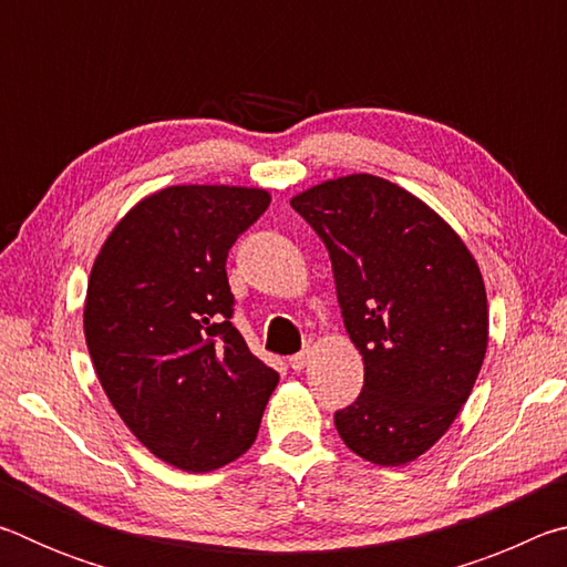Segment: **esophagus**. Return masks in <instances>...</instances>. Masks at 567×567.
<instances>
[{
    "mask_svg": "<svg viewBox=\"0 0 567 567\" xmlns=\"http://www.w3.org/2000/svg\"><path fill=\"white\" fill-rule=\"evenodd\" d=\"M310 358H312V348H305L302 352L292 354V358H290V368H292V370H305L307 362H310Z\"/></svg>",
    "mask_w": 567,
    "mask_h": 567,
    "instance_id": "34e87169",
    "label": "esophagus"
}]
</instances>
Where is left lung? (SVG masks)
I'll return each mask as SVG.
<instances>
[{
  "label": "left lung",
  "mask_w": 567,
  "mask_h": 567,
  "mask_svg": "<svg viewBox=\"0 0 567 567\" xmlns=\"http://www.w3.org/2000/svg\"><path fill=\"white\" fill-rule=\"evenodd\" d=\"M328 247L364 385L334 427L382 467L425 455L473 392L487 295L473 252L433 207L375 175L324 179L290 199Z\"/></svg>",
  "instance_id": "8db88e82"
}]
</instances>
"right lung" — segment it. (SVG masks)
<instances>
[{
	"mask_svg": "<svg viewBox=\"0 0 567 567\" xmlns=\"http://www.w3.org/2000/svg\"><path fill=\"white\" fill-rule=\"evenodd\" d=\"M262 187L172 185L104 239L84 297L102 390L152 455L209 473L252 447L280 382L233 322L229 247L270 205Z\"/></svg>",
	"mask_w": 567,
	"mask_h": 567,
	"instance_id": "add662e5",
	"label": "right lung"
}]
</instances>
